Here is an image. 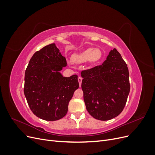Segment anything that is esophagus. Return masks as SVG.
<instances>
[{"label":"esophagus","instance_id":"esophagus-1","mask_svg":"<svg viewBox=\"0 0 155 155\" xmlns=\"http://www.w3.org/2000/svg\"><path fill=\"white\" fill-rule=\"evenodd\" d=\"M78 82H79V86L81 87V82H82V78L79 77V78H78Z\"/></svg>","mask_w":155,"mask_h":155}]
</instances>
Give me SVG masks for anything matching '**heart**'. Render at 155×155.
I'll return each mask as SVG.
<instances>
[{
	"label": "heart",
	"instance_id": "b5f03b06",
	"mask_svg": "<svg viewBox=\"0 0 155 155\" xmlns=\"http://www.w3.org/2000/svg\"><path fill=\"white\" fill-rule=\"evenodd\" d=\"M101 51L97 48H89L81 52L72 56V61L76 63H83L89 61L92 63H96L101 58Z\"/></svg>",
	"mask_w": 155,
	"mask_h": 155
}]
</instances>
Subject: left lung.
<instances>
[{
	"label": "left lung",
	"mask_w": 155,
	"mask_h": 155,
	"mask_svg": "<svg viewBox=\"0 0 155 155\" xmlns=\"http://www.w3.org/2000/svg\"><path fill=\"white\" fill-rule=\"evenodd\" d=\"M81 77L84 101L93 118L109 120L122 112L130 91L129 73L116 49L101 65L82 71Z\"/></svg>",
	"instance_id": "1"
}]
</instances>
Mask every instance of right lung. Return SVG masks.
Returning a JSON list of instances; mask_svg holds the SVG:
<instances>
[{"label": "right lung", "instance_id": "obj_1", "mask_svg": "<svg viewBox=\"0 0 155 155\" xmlns=\"http://www.w3.org/2000/svg\"><path fill=\"white\" fill-rule=\"evenodd\" d=\"M67 61L52 43L36 51L26 69L24 93L31 110L46 121L67 114L70 100L79 88L77 75L63 77L59 72Z\"/></svg>", "mask_w": 155, "mask_h": 155}]
</instances>
